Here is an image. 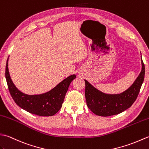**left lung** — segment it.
Instances as JSON below:
<instances>
[{
  "label": "left lung",
  "mask_w": 149,
  "mask_h": 149,
  "mask_svg": "<svg viewBox=\"0 0 149 149\" xmlns=\"http://www.w3.org/2000/svg\"><path fill=\"white\" fill-rule=\"evenodd\" d=\"M141 65V71L133 85L118 94H104L85 80V94L88 108L99 116L108 117L122 113L131 107L136 101L144 80L145 65L142 59Z\"/></svg>",
  "instance_id": "obj_1"
}]
</instances>
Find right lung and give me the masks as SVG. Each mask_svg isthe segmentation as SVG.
<instances>
[{"label": "right lung", "mask_w": 149, "mask_h": 149, "mask_svg": "<svg viewBox=\"0 0 149 149\" xmlns=\"http://www.w3.org/2000/svg\"><path fill=\"white\" fill-rule=\"evenodd\" d=\"M8 58L6 66V78L10 94L17 105L29 113L39 116H52L57 113L62 107L69 86L76 75L69 76L46 93L27 95L19 91L11 80L8 69Z\"/></svg>", "instance_id": "add662e5"}]
</instances>
